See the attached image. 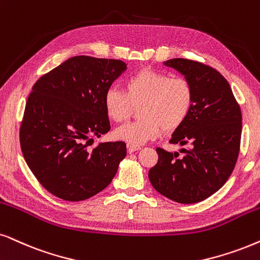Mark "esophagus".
Returning a JSON list of instances; mask_svg holds the SVG:
<instances>
[{
	"label": "esophagus",
	"mask_w": 260,
	"mask_h": 260,
	"mask_svg": "<svg viewBox=\"0 0 260 260\" xmlns=\"http://www.w3.org/2000/svg\"><path fill=\"white\" fill-rule=\"evenodd\" d=\"M127 149H128V152L132 153V152H134V151L140 150V146L139 145H128Z\"/></svg>",
	"instance_id": "34e87169"
}]
</instances>
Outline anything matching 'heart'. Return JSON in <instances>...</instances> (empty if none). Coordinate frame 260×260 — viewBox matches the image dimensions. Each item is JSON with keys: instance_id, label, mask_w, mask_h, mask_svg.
I'll return each mask as SVG.
<instances>
[{"instance_id": "1", "label": "heart", "mask_w": 260, "mask_h": 260, "mask_svg": "<svg viewBox=\"0 0 260 260\" xmlns=\"http://www.w3.org/2000/svg\"><path fill=\"white\" fill-rule=\"evenodd\" d=\"M194 103V91L188 80L172 78L162 72L144 70L129 75L123 90L109 87L103 97L110 120L123 121L138 107L140 119L117 127L114 136L131 145H141L185 123Z\"/></svg>"}]
</instances>
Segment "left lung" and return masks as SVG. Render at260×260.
I'll list each match as a JSON object with an SVG mask.
<instances>
[{
    "label": "left lung",
    "mask_w": 260,
    "mask_h": 260,
    "mask_svg": "<svg viewBox=\"0 0 260 260\" xmlns=\"http://www.w3.org/2000/svg\"><path fill=\"white\" fill-rule=\"evenodd\" d=\"M188 80L194 103L170 144L187 145L185 156L157 147L158 162L150 169L153 188L181 204L202 202L216 193L234 170L240 151L242 116L228 81L210 66L187 58L164 62Z\"/></svg>",
    "instance_id": "left-lung-1"
}]
</instances>
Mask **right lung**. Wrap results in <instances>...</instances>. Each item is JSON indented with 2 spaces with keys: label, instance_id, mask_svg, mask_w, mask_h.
I'll return each mask as SVG.
<instances>
[{
  "label": "right lung",
  "instance_id": "1",
  "mask_svg": "<svg viewBox=\"0 0 260 260\" xmlns=\"http://www.w3.org/2000/svg\"><path fill=\"white\" fill-rule=\"evenodd\" d=\"M126 63L74 56L42 75L26 102L20 146L28 168L51 194L80 202L103 190L127 154L123 141L86 149L109 132L103 97Z\"/></svg>",
  "mask_w": 260,
  "mask_h": 260
}]
</instances>
